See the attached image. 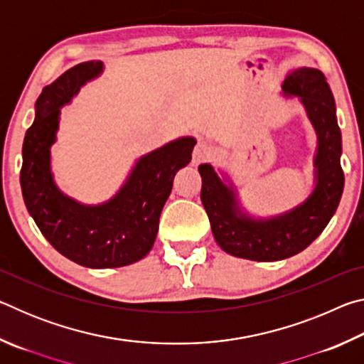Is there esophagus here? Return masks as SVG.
Returning a JSON list of instances; mask_svg holds the SVG:
<instances>
[{
  "label": "esophagus",
  "instance_id": "esophagus-1",
  "mask_svg": "<svg viewBox=\"0 0 364 364\" xmlns=\"http://www.w3.org/2000/svg\"><path fill=\"white\" fill-rule=\"evenodd\" d=\"M212 156H213V147L208 144L207 141H199L193 151V165L207 162Z\"/></svg>",
  "mask_w": 364,
  "mask_h": 364
}]
</instances>
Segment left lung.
<instances>
[{
    "mask_svg": "<svg viewBox=\"0 0 364 364\" xmlns=\"http://www.w3.org/2000/svg\"><path fill=\"white\" fill-rule=\"evenodd\" d=\"M282 96L299 97L316 133L313 188L286 212L260 217L244 207L237 186L225 170L199 165L200 200L217 244L226 254L254 262H278L305 250L324 231L341 202L342 134L328 82L313 67L292 69L282 83Z\"/></svg>",
    "mask_w": 364,
    "mask_h": 364,
    "instance_id": "1",
    "label": "left lung"
}]
</instances>
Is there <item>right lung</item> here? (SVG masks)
I'll return each instance as SVG.
<instances>
[{
    "label": "right lung",
    "mask_w": 364,
    "mask_h": 364,
    "mask_svg": "<svg viewBox=\"0 0 364 364\" xmlns=\"http://www.w3.org/2000/svg\"><path fill=\"white\" fill-rule=\"evenodd\" d=\"M102 72L101 60H88L45 86L23 138L21 170L23 202L43 236L69 260L96 269L127 267L149 254L173 178L191 162L197 143L181 136L138 157L117 193L100 204L67 196L54 180L51 157L60 109Z\"/></svg>",
    "instance_id": "1"
}]
</instances>
